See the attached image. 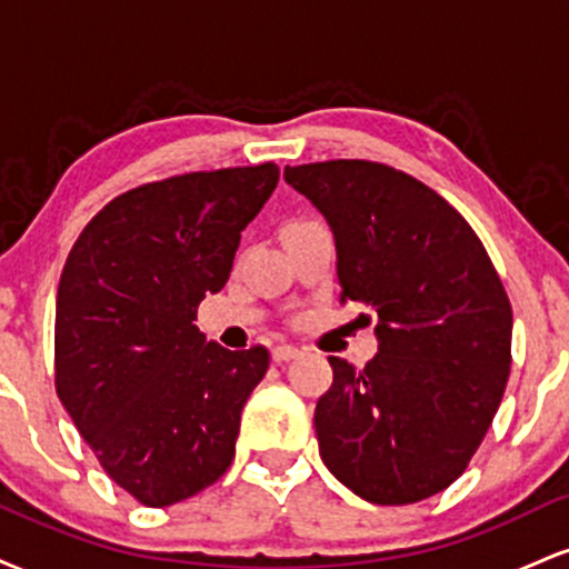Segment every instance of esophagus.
Masks as SVG:
<instances>
[{"mask_svg":"<svg viewBox=\"0 0 569 569\" xmlns=\"http://www.w3.org/2000/svg\"><path fill=\"white\" fill-rule=\"evenodd\" d=\"M270 356L276 363H286V361H293V358H299V348H293V345H276Z\"/></svg>","mask_w":569,"mask_h":569,"instance_id":"esophagus-1","label":"esophagus"}]
</instances>
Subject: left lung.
I'll use <instances>...</instances> for the list:
<instances>
[{
  "instance_id": "left-lung-1",
  "label": "left lung",
  "mask_w": 569,
  "mask_h": 569,
  "mask_svg": "<svg viewBox=\"0 0 569 569\" xmlns=\"http://www.w3.org/2000/svg\"><path fill=\"white\" fill-rule=\"evenodd\" d=\"M283 179L331 227L342 302L377 312L367 367L329 356L335 380L316 403L326 468L377 506L426 500L466 471L500 407L506 289L471 224L396 168L329 160Z\"/></svg>"
}]
</instances>
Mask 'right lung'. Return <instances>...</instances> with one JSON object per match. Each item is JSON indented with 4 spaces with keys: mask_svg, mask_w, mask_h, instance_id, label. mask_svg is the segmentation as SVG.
I'll use <instances>...</instances> for the list:
<instances>
[{
    "mask_svg": "<svg viewBox=\"0 0 569 569\" xmlns=\"http://www.w3.org/2000/svg\"><path fill=\"white\" fill-rule=\"evenodd\" d=\"M276 162L173 176L90 219L56 297V390L109 479L166 508L224 476L270 352L194 326L224 289L240 232L278 187Z\"/></svg>",
    "mask_w": 569,
    "mask_h": 569,
    "instance_id": "obj_1",
    "label": "right lung"
}]
</instances>
